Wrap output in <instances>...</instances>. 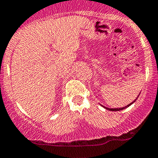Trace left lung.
I'll return each mask as SVG.
<instances>
[{"label": "left lung", "mask_w": 158, "mask_h": 158, "mask_svg": "<svg viewBox=\"0 0 158 158\" xmlns=\"http://www.w3.org/2000/svg\"><path fill=\"white\" fill-rule=\"evenodd\" d=\"M136 99H137V98H136ZM136 99H135L134 101H133V102H132V103H131V104H128V105H127V106H125V107H124V108H106V107H104V106H103V107H104V108H106V109L109 110V111H113V112H115V111H121V110H123V109H124V108H128V107H129V106H130L131 104H133V103H134V102L136 101Z\"/></svg>", "instance_id": "obj_1"}]
</instances>
